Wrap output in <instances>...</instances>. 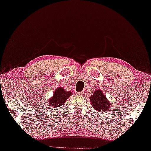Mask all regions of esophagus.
Returning <instances> with one entry per match:
<instances>
[{
    "label": "esophagus",
    "instance_id": "esophagus-1",
    "mask_svg": "<svg viewBox=\"0 0 151 151\" xmlns=\"http://www.w3.org/2000/svg\"><path fill=\"white\" fill-rule=\"evenodd\" d=\"M77 95H79V96H81V95H84V92H83V91H82V92H78V93H77Z\"/></svg>",
    "mask_w": 151,
    "mask_h": 151
}]
</instances>
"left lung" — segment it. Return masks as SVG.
Returning a JSON list of instances; mask_svg holds the SVG:
<instances>
[{
  "label": "left lung",
  "instance_id": "obj_1",
  "mask_svg": "<svg viewBox=\"0 0 151 151\" xmlns=\"http://www.w3.org/2000/svg\"><path fill=\"white\" fill-rule=\"evenodd\" d=\"M89 100L91 103L92 107L98 112L109 111L111 107L110 104H111L100 89L95 90L94 93L91 96Z\"/></svg>",
  "mask_w": 151,
  "mask_h": 151
}]
</instances>
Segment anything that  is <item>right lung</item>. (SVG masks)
Instances as JSON below:
<instances>
[{
	"mask_svg": "<svg viewBox=\"0 0 151 151\" xmlns=\"http://www.w3.org/2000/svg\"><path fill=\"white\" fill-rule=\"evenodd\" d=\"M72 94L71 91H66L63 88L58 87L53 92V96L49 99V106H52L53 108L62 106Z\"/></svg>",
	"mask_w": 151,
	"mask_h": 151,
	"instance_id": "obj_1",
	"label": "right lung"
}]
</instances>
